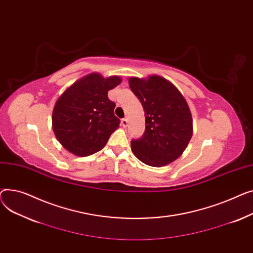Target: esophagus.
<instances>
[{
  "mask_svg": "<svg viewBox=\"0 0 253 253\" xmlns=\"http://www.w3.org/2000/svg\"><path fill=\"white\" fill-rule=\"evenodd\" d=\"M127 120H126V118H123V120H122V126H124V127H126L127 126Z\"/></svg>",
  "mask_w": 253,
  "mask_h": 253,
  "instance_id": "esophagus-1",
  "label": "esophagus"
}]
</instances>
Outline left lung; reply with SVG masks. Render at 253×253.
<instances>
[{"mask_svg":"<svg viewBox=\"0 0 253 253\" xmlns=\"http://www.w3.org/2000/svg\"><path fill=\"white\" fill-rule=\"evenodd\" d=\"M128 84L142 103L146 125L144 135L131 140V151L147 166H167L183 154L192 138L187 101L171 83L158 76L130 78Z\"/></svg>","mask_w":253,"mask_h":253,"instance_id":"obj_1","label":"left lung"}]
</instances>
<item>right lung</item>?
I'll return each instance as SVG.
<instances>
[{"mask_svg": "<svg viewBox=\"0 0 253 253\" xmlns=\"http://www.w3.org/2000/svg\"><path fill=\"white\" fill-rule=\"evenodd\" d=\"M121 83L120 77L104 79L99 73H90L59 97L52 114V126L66 150L84 157L106 145L121 124L114 115L115 103L109 100L108 91Z\"/></svg>", "mask_w": 253, "mask_h": 253, "instance_id": "obj_1", "label": "right lung"}]
</instances>
